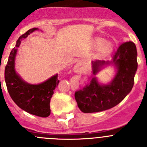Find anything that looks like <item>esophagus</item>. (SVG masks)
Returning <instances> with one entry per match:
<instances>
[{"label":"esophagus","instance_id":"obj_1","mask_svg":"<svg viewBox=\"0 0 147 147\" xmlns=\"http://www.w3.org/2000/svg\"><path fill=\"white\" fill-rule=\"evenodd\" d=\"M85 70V65L83 64L82 61H79L74 66V72L77 73V74H80L83 71Z\"/></svg>","mask_w":147,"mask_h":147}]
</instances>
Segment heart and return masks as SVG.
Wrapping results in <instances>:
<instances>
[{
  "mask_svg": "<svg viewBox=\"0 0 147 147\" xmlns=\"http://www.w3.org/2000/svg\"><path fill=\"white\" fill-rule=\"evenodd\" d=\"M93 46L94 49H99L98 54L101 57H106L113 52L114 49L113 44L111 42H107L105 37H96L93 39Z\"/></svg>",
  "mask_w": 147,
  "mask_h": 147,
  "instance_id": "b5f03b06",
  "label": "heart"
}]
</instances>
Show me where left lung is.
<instances>
[{
  "instance_id": "8db88e82",
  "label": "left lung",
  "mask_w": 147,
  "mask_h": 147,
  "mask_svg": "<svg viewBox=\"0 0 147 147\" xmlns=\"http://www.w3.org/2000/svg\"><path fill=\"white\" fill-rule=\"evenodd\" d=\"M114 64L117 69L114 80L107 85L98 83L95 75L104 67ZM93 74L90 83L75 93V99L82 112L96 113L115 107L131 91L138 68L137 50L134 42L122 43L112 61L92 62Z\"/></svg>"
}]
</instances>
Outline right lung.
<instances>
[{
  "mask_svg": "<svg viewBox=\"0 0 147 147\" xmlns=\"http://www.w3.org/2000/svg\"><path fill=\"white\" fill-rule=\"evenodd\" d=\"M36 30L38 28H31L17 40L16 45L11 50L5 67V82L10 96L18 107L28 113L45 118L51 113V98L59 82L58 74L38 85H32L23 81L15 69L18 48L23 39Z\"/></svg>",
  "mask_w": 147,
  "mask_h": 147,
  "instance_id": "add662e5",
  "label": "right lung"
}]
</instances>
